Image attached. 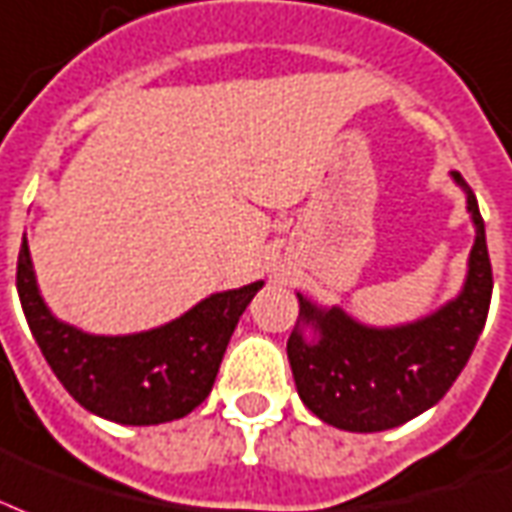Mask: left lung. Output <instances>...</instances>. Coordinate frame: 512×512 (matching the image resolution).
Wrapping results in <instances>:
<instances>
[{"mask_svg": "<svg viewBox=\"0 0 512 512\" xmlns=\"http://www.w3.org/2000/svg\"><path fill=\"white\" fill-rule=\"evenodd\" d=\"M475 241L459 295L405 325L373 327L341 306L298 292V325L287 341L292 378L308 411L346 432H384L440 403L470 360L491 303V263L478 198L462 174Z\"/></svg>", "mask_w": 512, "mask_h": 512, "instance_id": "1", "label": "left lung"}]
</instances>
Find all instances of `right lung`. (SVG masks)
Listing matches in <instances>:
<instances>
[{"mask_svg":"<svg viewBox=\"0 0 512 512\" xmlns=\"http://www.w3.org/2000/svg\"><path fill=\"white\" fill-rule=\"evenodd\" d=\"M15 284L31 335L66 392L101 419L150 427L182 419L209 397L230 335L265 282L214 292L166 325L126 335L85 333L50 311L26 233Z\"/></svg>","mask_w":512,"mask_h":512,"instance_id":"add662e5","label":"right lung"}]
</instances>
